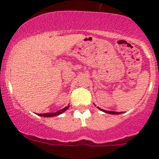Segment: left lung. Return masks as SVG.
Wrapping results in <instances>:
<instances>
[{
	"label": "left lung",
	"mask_w": 159,
	"mask_h": 159,
	"mask_svg": "<svg viewBox=\"0 0 159 159\" xmlns=\"http://www.w3.org/2000/svg\"><path fill=\"white\" fill-rule=\"evenodd\" d=\"M98 109H100L101 111H102L105 112V113L111 114V115H120V114H121V113H122V112H117V111H105V110H104V109H102V108H98Z\"/></svg>",
	"instance_id": "left-lung-1"
}]
</instances>
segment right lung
Listing matches in <instances>:
<instances>
[{
	"mask_svg": "<svg viewBox=\"0 0 159 159\" xmlns=\"http://www.w3.org/2000/svg\"><path fill=\"white\" fill-rule=\"evenodd\" d=\"M68 108H69V106L65 107V108H63V109L59 110V111H56V112H50V113L39 114V115H40V116H42V117H48H48L57 116V115H61V114H62V113H63V112H65L66 110H68Z\"/></svg>",
	"mask_w": 159,
	"mask_h": 159,
	"instance_id": "add662e5",
	"label": "right lung"
}]
</instances>
